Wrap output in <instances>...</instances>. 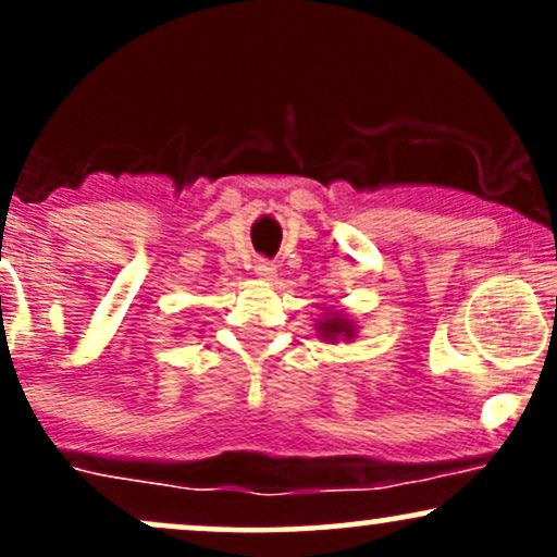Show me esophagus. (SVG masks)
<instances>
[{"label": "esophagus", "instance_id": "34e87169", "mask_svg": "<svg viewBox=\"0 0 557 557\" xmlns=\"http://www.w3.org/2000/svg\"><path fill=\"white\" fill-rule=\"evenodd\" d=\"M253 270H257L259 277L274 280V261L270 259H257V267H253Z\"/></svg>", "mask_w": 557, "mask_h": 557}]
</instances>
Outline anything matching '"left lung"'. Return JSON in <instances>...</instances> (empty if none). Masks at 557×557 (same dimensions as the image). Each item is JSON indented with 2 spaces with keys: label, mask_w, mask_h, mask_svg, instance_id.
I'll return each mask as SVG.
<instances>
[{
  "label": "left lung",
  "mask_w": 557,
  "mask_h": 557,
  "mask_svg": "<svg viewBox=\"0 0 557 557\" xmlns=\"http://www.w3.org/2000/svg\"><path fill=\"white\" fill-rule=\"evenodd\" d=\"M322 330L327 332L330 337L332 335H341V332H345V335H350V324L343 322V319H330V322H324Z\"/></svg>",
  "instance_id": "obj_1"
}]
</instances>
